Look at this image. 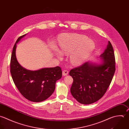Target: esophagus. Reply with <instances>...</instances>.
I'll use <instances>...</instances> for the list:
<instances>
[{"instance_id":"1","label":"esophagus","mask_w":129,"mask_h":129,"mask_svg":"<svg viewBox=\"0 0 129 129\" xmlns=\"http://www.w3.org/2000/svg\"><path fill=\"white\" fill-rule=\"evenodd\" d=\"M68 71H67V70H64L62 71V76H66L67 75H68Z\"/></svg>"}]
</instances>
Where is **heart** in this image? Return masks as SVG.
<instances>
[{"label":"heart","mask_w":129,"mask_h":129,"mask_svg":"<svg viewBox=\"0 0 129 129\" xmlns=\"http://www.w3.org/2000/svg\"><path fill=\"white\" fill-rule=\"evenodd\" d=\"M59 51L55 46L51 47L56 56L60 58L61 54L70 55V60L74 65H80L85 61L94 49L92 41L80 35H66L59 40Z\"/></svg>","instance_id":"1"}]
</instances>
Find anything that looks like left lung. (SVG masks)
Wrapping results in <instances>:
<instances>
[{
	"instance_id": "obj_1",
	"label": "left lung",
	"mask_w": 129,
	"mask_h": 129,
	"mask_svg": "<svg viewBox=\"0 0 129 129\" xmlns=\"http://www.w3.org/2000/svg\"><path fill=\"white\" fill-rule=\"evenodd\" d=\"M100 57L99 63L87 61L70 72L74 80L71 92L81 104H91L99 100L112 82L115 72V58L109 41Z\"/></svg>"
}]
</instances>
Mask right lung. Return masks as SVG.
Listing matches in <instances>:
<instances>
[{
    "instance_id": "obj_1",
    "label": "right lung",
    "mask_w": 129,
    "mask_h": 129,
    "mask_svg": "<svg viewBox=\"0 0 129 129\" xmlns=\"http://www.w3.org/2000/svg\"><path fill=\"white\" fill-rule=\"evenodd\" d=\"M26 35L19 37L14 45L10 73L15 85L25 98L33 102H41L48 99L54 92L56 82L61 78L62 71L59 67L28 70L19 63L16 56V44Z\"/></svg>"
}]
</instances>
